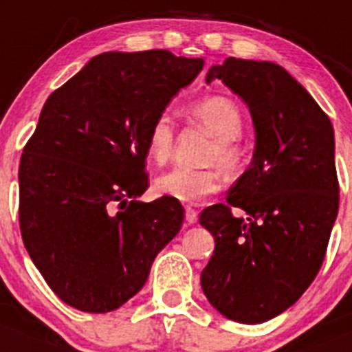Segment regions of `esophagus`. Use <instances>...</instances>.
Wrapping results in <instances>:
<instances>
[{
    "label": "esophagus",
    "mask_w": 352,
    "mask_h": 352,
    "mask_svg": "<svg viewBox=\"0 0 352 352\" xmlns=\"http://www.w3.org/2000/svg\"><path fill=\"white\" fill-rule=\"evenodd\" d=\"M185 220H186V223H188V225L195 223V221H197V211H195V209H192V208H186L185 209Z\"/></svg>",
    "instance_id": "34e87169"
}]
</instances>
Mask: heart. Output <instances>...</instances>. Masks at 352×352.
Segmentation results:
<instances>
[{
    "instance_id": "1",
    "label": "heart",
    "mask_w": 352,
    "mask_h": 352,
    "mask_svg": "<svg viewBox=\"0 0 352 352\" xmlns=\"http://www.w3.org/2000/svg\"><path fill=\"white\" fill-rule=\"evenodd\" d=\"M193 124L214 138L206 153V164H216L227 174L239 173L244 164V150L237 138L243 134V113L239 106L225 96H209L188 106ZM174 148V125L169 115L162 113L150 124L146 132V157L162 166L169 160ZM221 186V173L216 167L188 169L174 167L155 179V190L174 201L197 204L216 193Z\"/></svg>"
}]
</instances>
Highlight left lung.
<instances>
[{"instance_id":"obj_1","label":"left lung","mask_w":352,"mask_h":352,"mask_svg":"<svg viewBox=\"0 0 352 352\" xmlns=\"http://www.w3.org/2000/svg\"><path fill=\"white\" fill-rule=\"evenodd\" d=\"M241 96L256 132L253 162L227 204L201 212L214 251L201 274L208 300L237 323H263L292 307L318 276L338 212L333 127L288 71L228 57L209 69ZM247 211L235 219L231 209Z\"/></svg>"}]
</instances>
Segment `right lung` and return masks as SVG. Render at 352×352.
I'll return each instance as SVG.
<instances>
[{
    "mask_svg": "<svg viewBox=\"0 0 352 352\" xmlns=\"http://www.w3.org/2000/svg\"><path fill=\"white\" fill-rule=\"evenodd\" d=\"M204 66L169 50L106 52L48 96L19 167V225L52 292L109 312L146 283L185 209L148 188L146 132Z\"/></svg>",
    "mask_w": 352,
    "mask_h": 352,
    "instance_id": "add662e5",
    "label": "right lung"
}]
</instances>
